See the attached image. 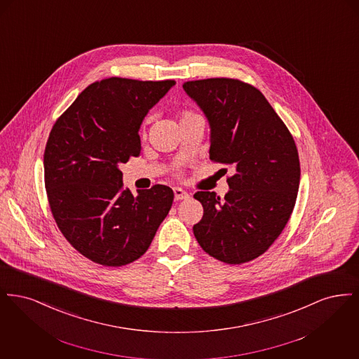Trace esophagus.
Instances as JSON below:
<instances>
[{"instance_id":"1","label":"esophagus","mask_w":359,"mask_h":359,"mask_svg":"<svg viewBox=\"0 0 359 359\" xmlns=\"http://www.w3.org/2000/svg\"><path fill=\"white\" fill-rule=\"evenodd\" d=\"M173 194H175V199L176 201H183V199H187L188 192H186L183 188H173Z\"/></svg>"}]
</instances>
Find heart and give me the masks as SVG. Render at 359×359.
I'll use <instances>...</instances> for the list:
<instances>
[{
    "instance_id": "1",
    "label": "heart",
    "mask_w": 359,
    "mask_h": 359,
    "mask_svg": "<svg viewBox=\"0 0 359 359\" xmlns=\"http://www.w3.org/2000/svg\"><path fill=\"white\" fill-rule=\"evenodd\" d=\"M194 116H196V114H194L192 111H183V113L180 114V122H182V121L187 120L189 117H194Z\"/></svg>"
}]
</instances>
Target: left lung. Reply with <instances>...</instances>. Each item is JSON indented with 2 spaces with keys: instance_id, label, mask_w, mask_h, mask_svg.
<instances>
[{
  "instance_id": "obj_1",
  "label": "left lung",
  "mask_w": 359,
  "mask_h": 359,
  "mask_svg": "<svg viewBox=\"0 0 359 359\" xmlns=\"http://www.w3.org/2000/svg\"><path fill=\"white\" fill-rule=\"evenodd\" d=\"M210 123V158L233 165L224 199L198 191L203 218L194 234L205 253L226 264L264 255L290 221L300 161L288 128L256 87L211 78L183 85Z\"/></svg>"
}]
</instances>
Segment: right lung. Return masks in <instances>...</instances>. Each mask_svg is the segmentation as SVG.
<instances>
[{"label": "right lung", "instance_id": "add662e5", "mask_svg": "<svg viewBox=\"0 0 359 359\" xmlns=\"http://www.w3.org/2000/svg\"><path fill=\"white\" fill-rule=\"evenodd\" d=\"M175 81L107 78L86 87L57 118L44 152L55 222L88 259L122 266L142 256L173 202L163 184L123 188L121 164L140 156V126Z\"/></svg>", "mask_w": 359, "mask_h": 359}]
</instances>
